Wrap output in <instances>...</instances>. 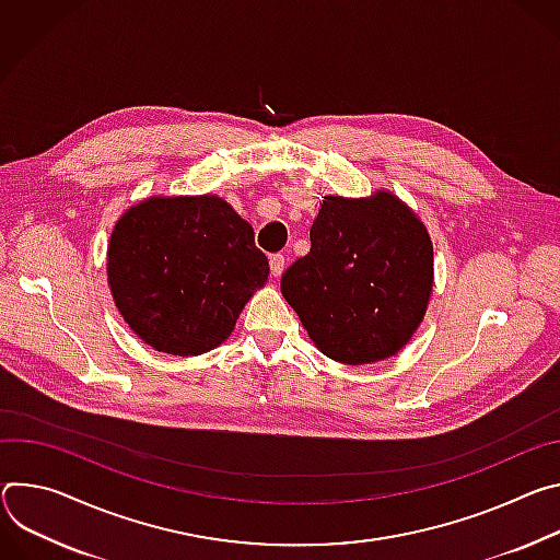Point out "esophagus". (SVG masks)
I'll use <instances>...</instances> for the list:
<instances>
[{"label": "esophagus", "instance_id": "esophagus-1", "mask_svg": "<svg viewBox=\"0 0 560 560\" xmlns=\"http://www.w3.org/2000/svg\"><path fill=\"white\" fill-rule=\"evenodd\" d=\"M269 267H271V276L273 278H280L282 271H284V256L282 254H276L269 258Z\"/></svg>", "mask_w": 560, "mask_h": 560}]
</instances>
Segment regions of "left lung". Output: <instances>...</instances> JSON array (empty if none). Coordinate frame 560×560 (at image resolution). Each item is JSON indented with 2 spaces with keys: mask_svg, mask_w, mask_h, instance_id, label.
<instances>
[{
  "mask_svg": "<svg viewBox=\"0 0 560 560\" xmlns=\"http://www.w3.org/2000/svg\"><path fill=\"white\" fill-rule=\"evenodd\" d=\"M280 291L308 338L331 360L371 364L396 355L418 331L433 291L427 226L396 194L325 196L312 252Z\"/></svg>",
  "mask_w": 560,
  "mask_h": 560,
  "instance_id": "left-lung-1",
  "label": "left lung"
}]
</instances>
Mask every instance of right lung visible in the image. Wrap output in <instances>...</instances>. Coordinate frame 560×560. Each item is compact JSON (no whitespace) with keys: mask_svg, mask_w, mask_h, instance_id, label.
<instances>
[{"mask_svg":"<svg viewBox=\"0 0 560 560\" xmlns=\"http://www.w3.org/2000/svg\"><path fill=\"white\" fill-rule=\"evenodd\" d=\"M269 278L254 226L220 196H151L113 226L106 280L119 316L155 351L222 345Z\"/></svg>","mask_w":560,"mask_h":560,"instance_id":"1","label":"right lung"}]
</instances>
